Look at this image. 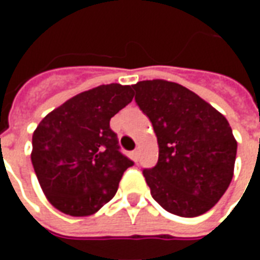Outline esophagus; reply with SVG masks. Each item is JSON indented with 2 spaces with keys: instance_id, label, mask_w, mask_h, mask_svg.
Returning <instances> with one entry per match:
<instances>
[{
  "instance_id": "obj_1",
  "label": "esophagus",
  "mask_w": 260,
  "mask_h": 260,
  "mask_svg": "<svg viewBox=\"0 0 260 260\" xmlns=\"http://www.w3.org/2000/svg\"><path fill=\"white\" fill-rule=\"evenodd\" d=\"M132 156H134V158H135L136 161L139 160V156H141V149L138 147V149H135L134 152H132Z\"/></svg>"
}]
</instances>
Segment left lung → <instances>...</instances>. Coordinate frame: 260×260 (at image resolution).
<instances>
[{
	"mask_svg": "<svg viewBox=\"0 0 260 260\" xmlns=\"http://www.w3.org/2000/svg\"><path fill=\"white\" fill-rule=\"evenodd\" d=\"M132 87L157 136V164L143 170L153 199L181 217L206 213L234 175L237 141L229 121L174 82L142 80Z\"/></svg>",
	"mask_w": 260,
	"mask_h": 260,
	"instance_id": "left-lung-1",
	"label": "left lung"
}]
</instances>
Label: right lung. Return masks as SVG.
Segmentation results:
<instances>
[{
  "mask_svg": "<svg viewBox=\"0 0 260 260\" xmlns=\"http://www.w3.org/2000/svg\"><path fill=\"white\" fill-rule=\"evenodd\" d=\"M132 99V86L100 85L67 100L37 125L31 164L44 195L59 212L90 216L117 193L134 161L119 152L110 119Z\"/></svg>",
  "mask_w": 260,
  "mask_h": 260,
  "instance_id": "obj_1",
  "label": "right lung"
}]
</instances>
